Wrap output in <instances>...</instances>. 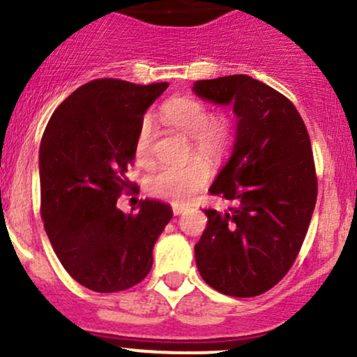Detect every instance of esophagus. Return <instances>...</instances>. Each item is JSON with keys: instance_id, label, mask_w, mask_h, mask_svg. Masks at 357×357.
Instances as JSON below:
<instances>
[{"instance_id": "obj_1", "label": "esophagus", "mask_w": 357, "mask_h": 357, "mask_svg": "<svg viewBox=\"0 0 357 357\" xmlns=\"http://www.w3.org/2000/svg\"><path fill=\"white\" fill-rule=\"evenodd\" d=\"M183 211H184V206H181V204H173V213L176 216L183 215Z\"/></svg>"}]
</instances>
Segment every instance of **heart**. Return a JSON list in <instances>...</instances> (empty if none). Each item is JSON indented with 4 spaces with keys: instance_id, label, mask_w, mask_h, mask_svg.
<instances>
[{
    "instance_id": "obj_1",
    "label": "heart",
    "mask_w": 357,
    "mask_h": 357,
    "mask_svg": "<svg viewBox=\"0 0 357 357\" xmlns=\"http://www.w3.org/2000/svg\"><path fill=\"white\" fill-rule=\"evenodd\" d=\"M166 126L190 136L192 153L208 161H220L235 142V119L227 112L211 114L210 105L191 96L174 97L161 109ZM134 153L141 166L153 161V122L146 117L141 122L134 144ZM211 176L210 166L203 160L191 159L179 166H159L147 176L146 190L158 198L181 203L203 190Z\"/></svg>"
}]
</instances>
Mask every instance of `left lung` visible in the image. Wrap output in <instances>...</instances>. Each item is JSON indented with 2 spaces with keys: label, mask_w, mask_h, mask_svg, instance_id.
I'll return each instance as SVG.
<instances>
[{
  "label": "left lung",
  "mask_w": 357,
  "mask_h": 357,
  "mask_svg": "<svg viewBox=\"0 0 357 357\" xmlns=\"http://www.w3.org/2000/svg\"><path fill=\"white\" fill-rule=\"evenodd\" d=\"M192 90L231 104L238 119L233 153L210 186L230 208L204 210L196 265L225 296H260L292 267L312 218L317 176L309 132L292 102L248 75L198 80Z\"/></svg>",
  "instance_id": "1"
}]
</instances>
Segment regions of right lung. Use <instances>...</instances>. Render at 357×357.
<instances>
[{
	"mask_svg": "<svg viewBox=\"0 0 357 357\" xmlns=\"http://www.w3.org/2000/svg\"><path fill=\"white\" fill-rule=\"evenodd\" d=\"M167 82L136 85L97 79L56 107L40 144L42 220L60 264L93 292H121L144 280L153 248L173 211L141 199L122 213L117 199L136 184L127 169L147 107Z\"/></svg>",
	"mask_w": 357,
	"mask_h": 357,
	"instance_id": "add662e5",
	"label": "right lung"
}]
</instances>
